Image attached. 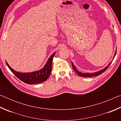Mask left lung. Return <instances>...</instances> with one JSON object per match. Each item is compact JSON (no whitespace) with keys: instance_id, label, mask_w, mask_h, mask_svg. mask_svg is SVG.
I'll return each instance as SVG.
<instances>
[{"instance_id":"obj_1","label":"left lung","mask_w":121,"mask_h":121,"mask_svg":"<svg viewBox=\"0 0 121 121\" xmlns=\"http://www.w3.org/2000/svg\"><path fill=\"white\" fill-rule=\"evenodd\" d=\"M116 54V51H115V55L114 56H115V55ZM112 62H110L109 64L108 65V66H107L106 67V68H104V69H102V70H101L100 71H98V72H95V73H82L80 72V71H79L78 70H77V69H76V68L75 66L74 65H73V63L71 62V65H72V67H73V70H74V71H75L76 73L79 76H80L81 77H93V76H98L100 74H101L102 73H103L104 71H105L106 70H107V68H108V67L109 66V65H110V64H111Z\"/></svg>"}]
</instances>
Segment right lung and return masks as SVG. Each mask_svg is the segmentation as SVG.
<instances>
[{
	"mask_svg": "<svg viewBox=\"0 0 121 121\" xmlns=\"http://www.w3.org/2000/svg\"><path fill=\"white\" fill-rule=\"evenodd\" d=\"M54 55L55 53L50 57L43 68L39 71H34L32 73H21L17 72L9 66L6 61V63L12 72L20 80L28 84H36L44 82L50 76L52 71V61Z\"/></svg>",
	"mask_w": 121,
	"mask_h": 121,
	"instance_id": "1",
	"label": "right lung"
}]
</instances>
